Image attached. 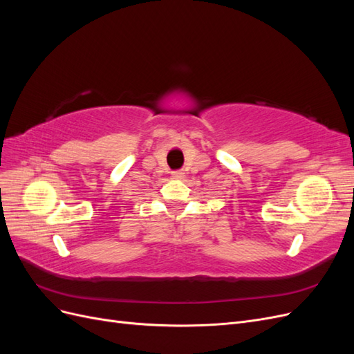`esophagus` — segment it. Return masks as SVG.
<instances>
[{"label":"esophagus","mask_w":354,"mask_h":354,"mask_svg":"<svg viewBox=\"0 0 354 354\" xmlns=\"http://www.w3.org/2000/svg\"><path fill=\"white\" fill-rule=\"evenodd\" d=\"M171 177L176 178V180H183L185 173H183V171H173V173H171Z\"/></svg>","instance_id":"esophagus-1"}]
</instances>
